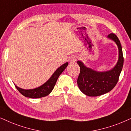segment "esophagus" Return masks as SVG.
<instances>
[{"label": "esophagus", "mask_w": 131, "mask_h": 131, "mask_svg": "<svg viewBox=\"0 0 131 131\" xmlns=\"http://www.w3.org/2000/svg\"><path fill=\"white\" fill-rule=\"evenodd\" d=\"M76 60H77V57L75 56H71L70 58H69V62L71 63H74Z\"/></svg>", "instance_id": "esophagus-1"}]
</instances>
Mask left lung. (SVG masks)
I'll return each mask as SVG.
<instances>
[{
	"mask_svg": "<svg viewBox=\"0 0 131 131\" xmlns=\"http://www.w3.org/2000/svg\"><path fill=\"white\" fill-rule=\"evenodd\" d=\"M108 38L114 41L118 48V60L114 68L106 72H97L87 68L80 61L77 63L80 67L77 84L80 90L89 96H98L111 91L116 86L122 70L123 56L121 43L116 35L110 34Z\"/></svg>",
	"mask_w": 131,
	"mask_h": 131,
	"instance_id": "obj_1",
	"label": "left lung"
}]
</instances>
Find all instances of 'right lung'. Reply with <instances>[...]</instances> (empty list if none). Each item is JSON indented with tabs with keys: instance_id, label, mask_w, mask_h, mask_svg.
Returning a JSON list of instances; mask_svg holds the SVG:
<instances>
[{
	"instance_id": "obj_1",
	"label": "right lung",
	"mask_w": 131,
	"mask_h": 131,
	"mask_svg": "<svg viewBox=\"0 0 131 131\" xmlns=\"http://www.w3.org/2000/svg\"><path fill=\"white\" fill-rule=\"evenodd\" d=\"M68 64V63L67 62L59 67L55 71L53 75L51 77V78L46 83L39 88L34 89L25 90L18 88L15 85V88L23 95L26 97H30V98H40V97L46 96L49 95L53 90L59 75L67 67Z\"/></svg>"
}]
</instances>
